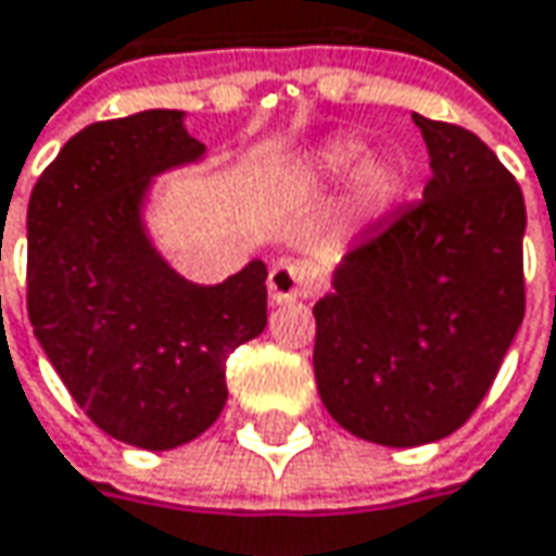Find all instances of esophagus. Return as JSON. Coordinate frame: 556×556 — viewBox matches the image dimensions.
<instances>
[{
	"instance_id": "obj_1",
	"label": "esophagus",
	"mask_w": 556,
	"mask_h": 556,
	"mask_svg": "<svg viewBox=\"0 0 556 556\" xmlns=\"http://www.w3.org/2000/svg\"><path fill=\"white\" fill-rule=\"evenodd\" d=\"M267 286H270V299L277 305H289L295 299H308L312 292H318L321 274L302 261H279L267 277Z\"/></svg>"
}]
</instances>
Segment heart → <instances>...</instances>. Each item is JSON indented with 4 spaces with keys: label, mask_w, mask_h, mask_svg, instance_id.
Segmentation results:
<instances>
[{
    "label": "heart",
    "mask_w": 556,
    "mask_h": 556,
    "mask_svg": "<svg viewBox=\"0 0 556 556\" xmlns=\"http://www.w3.org/2000/svg\"><path fill=\"white\" fill-rule=\"evenodd\" d=\"M363 162H366V146L333 142L325 152H318L315 162L305 168L302 187L308 193H328L330 187H337L340 180H346L353 172H358ZM401 193H404V172L394 162H372L356 177L353 203L366 216H381V213H388V206Z\"/></svg>",
    "instance_id": "b5f03b06"
}]
</instances>
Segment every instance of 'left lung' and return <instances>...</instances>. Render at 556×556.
<instances>
[{
    "instance_id": "1",
    "label": "left lung",
    "mask_w": 556,
    "mask_h": 556,
    "mask_svg": "<svg viewBox=\"0 0 556 556\" xmlns=\"http://www.w3.org/2000/svg\"><path fill=\"white\" fill-rule=\"evenodd\" d=\"M424 200L366 231L315 305L328 414L391 448L452 435L490 391L526 318V200L471 129L414 114Z\"/></svg>"
}]
</instances>
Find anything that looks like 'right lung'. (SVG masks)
I'll return each instance as SVG.
<instances>
[{
	"label": "right lung",
	"instance_id": "add662e5",
	"mask_svg": "<svg viewBox=\"0 0 556 556\" xmlns=\"http://www.w3.org/2000/svg\"><path fill=\"white\" fill-rule=\"evenodd\" d=\"M184 111L76 132L27 203V318L56 376L108 435L165 452L216 424L228 353L267 328V267L219 286L184 279L152 248V177L200 162Z\"/></svg>",
	"mask_w": 556,
	"mask_h": 556
}]
</instances>
